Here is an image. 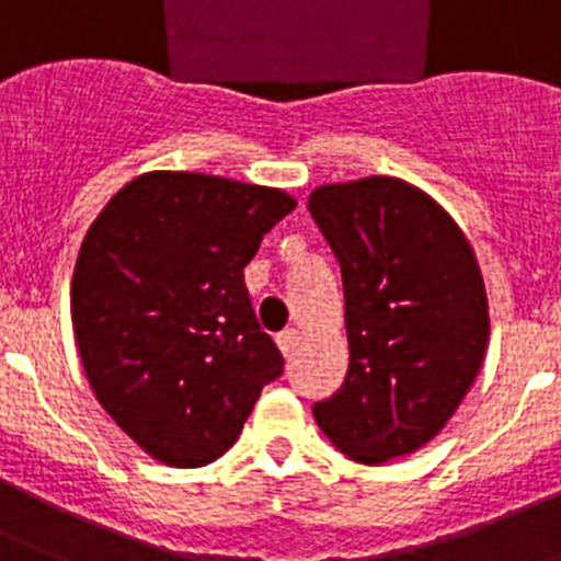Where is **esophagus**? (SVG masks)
I'll return each mask as SVG.
<instances>
[{
	"label": "esophagus",
	"instance_id": "34e87169",
	"mask_svg": "<svg viewBox=\"0 0 561 561\" xmlns=\"http://www.w3.org/2000/svg\"><path fill=\"white\" fill-rule=\"evenodd\" d=\"M298 340H301V332H298V329H285V332H282L279 337H276V343H279L282 354H285L287 359H290L293 352H296Z\"/></svg>",
	"mask_w": 561,
	"mask_h": 561
}]
</instances>
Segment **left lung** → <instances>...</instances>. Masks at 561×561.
Returning <instances> with one entry per match:
<instances>
[{"instance_id":"1","label":"left lung","mask_w":561,"mask_h":561,"mask_svg":"<svg viewBox=\"0 0 561 561\" xmlns=\"http://www.w3.org/2000/svg\"><path fill=\"white\" fill-rule=\"evenodd\" d=\"M307 207L340 263L352 354L343 387L312 415L354 462L417 451L462 404L490 340L473 245L396 176L321 185Z\"/></svg>"}]
</instances>
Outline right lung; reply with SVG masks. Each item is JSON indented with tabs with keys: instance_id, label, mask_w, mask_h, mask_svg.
<instances>
[{
	"instance_id": "obj_1",
	"label": "right lung",
	"mask_w": 561,
	"mask_h": 561,
	"mask_svg": "<svg viewBox=\"0 0 561 561\" xmlns=\"http://www.w3.org/2000/svg\"><path fill=\"white\" fill-rule=\"evenodd\" d=\"M293 207L279 187L149 171L88 229L71 279L82 368L104 412L157 462L221 457L282 376L243 268Z\"/></svg>"
}]
</instances>
